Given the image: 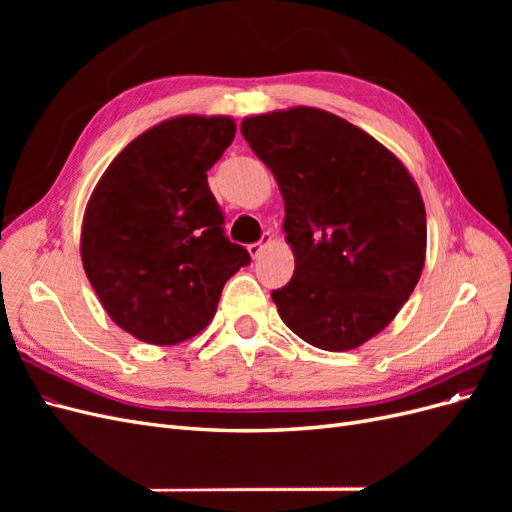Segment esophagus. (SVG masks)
Listing matches in <instances>:
<instances>
[{
    "label": "esophagus",
    "mask_w": 512,
    "mask_h": 512,
    "mask_svg": "<svg viewBox=\"0 0 512 512\" xmlns=\"http://www.w3.org/2000/svg\"><path fill=\"white\" fill-rule=\"evenodd\" d=\"M271 241H273V235H271V232H265V235H262V241L247 245V252H250L252 258H258V256L262 254V250H265V247H267Z\"/></svg>",
    "instance_id": "34e87169"
}]
</instances>
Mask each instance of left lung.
Returning a JSON list of instances; mask_svg holds the SVG:
<instances>
[{"instance_id": "8db88e82", "label": "left lung", "mask_w": 512, "mask_h": 512, "mask_svg": "<svg viewBox=\"0 0 512 512\" xmlns=\"http://www.w3.org/2000/svg\"><path fill=\"white\" fill-rule=\"evenodd\" d=\"M284 198L292 280L273 290L286 327L320 350L378 335L423 273L427 218L408 168L374 136L312 106L241 121Z\"/></svg>"}]
</instances>
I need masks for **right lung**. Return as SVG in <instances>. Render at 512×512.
I'll return each mask as SVG.
<instances>
[{
  "label": "right lung",
  "mask_w": 512,
  "mask_h": 512,
  "mask_svg": "<svg viewBox=\"0 0 512 512\" xmlns=\"http://www.w3.org/2000/svg\"><path fill=\"white\" fill-rule=\"evenodd\" d=\"M235 132L226 115L166 119L108 164L89 198L83 269L106 314L141 342L173 346L203 331L224 284L250 265L207 183Z\"/></svg>",
  "instance_id": "1"
}]
</instances>
